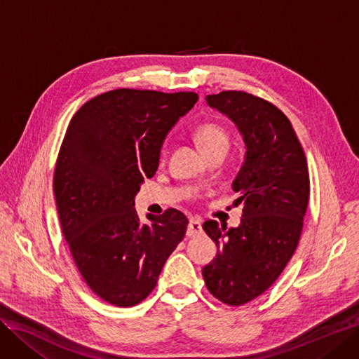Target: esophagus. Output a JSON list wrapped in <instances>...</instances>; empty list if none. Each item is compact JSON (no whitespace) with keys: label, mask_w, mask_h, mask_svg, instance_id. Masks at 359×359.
Listing matches in <instances>:
<instances>
[{"label":"esophagus","mask_w":359,"mask_h":359,"mask_svg":"<svg viewBox=\"0 0 359 359\" xmlns=\"http://www.w3.org/2000/svg\"><path fill=\"white\" fill-rule=\"evenodd\" d=\"M201 232H203V224H201V222L198 220V219H195V217H192V219L189 220V224H188L187 235H188L189 238H192V236L200 235Z\"/></svg>","instance_id":"1"}]
</instances>
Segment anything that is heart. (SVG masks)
Segmentation results:
<instances>
[{"instance_id": "obj_1", "label": "heart", "mask_w": 359, "mask_h": 359, "mask_svg": "<svg viewBox=\"0 0 359 359\" xmlns=\"http://www.w3.org/2000/svg\"><path fill=\"white\" fill-rule=\"evenodd\" d=\"M194 137L205 155L215 151H226L229 146V135L226 128L213 121L198 126L195 128Z\"/></svg>"}]
</instances>
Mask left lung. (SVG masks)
Masks as SVG:
<instances>
[{"label": "left lung", "instance_id": "obj_1", "mask_svg": "<svg viewBox=\"0 0 359 359\" xmlns=\"http://www.w3.org/2000/svg\"><path fill=\"white\" fill-rule=\"evenodd\" d=\"M205 100L232 119L247 151L232 183L236 204H244L241 224H203L217 245L203 276L216 299L241 306L263 294L294 255L309 203L308 163L290 119L271 102L235 90Z\"/></svg>", "mask_w": 359, "mask_h": 359}]
</instances>
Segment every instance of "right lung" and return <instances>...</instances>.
Masks as SVG:
<instances>
[{
	"instance_id": "1",
	"label": "right lung",
	"mask_w": 359,
	"mask_h": 359,
	"mask_svg": "<svg viewBox=\"0 0 359 359\" xmlns=\"http://www.w3.org/2000/svg\"><path fill=\"white\" fill-rule=\"evenodd\" d=\"M196 100L192 91L116 88L84 103L66 130L53 179L62 231L87 285L114 306L148 297L187 233L176 208L142 224L135 196Z\"/></svg>"
}]
</instances>
